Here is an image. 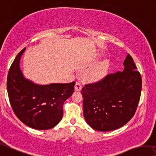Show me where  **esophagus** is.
Wrapping results in <instances>:
<instances>
[{
  "label": "esophagus",
  "instance_id": "34e87169",
  "mask_svg": "<svg viewBox=\"0 0 156 156\" xmlns=\"http://www.w3.org/2000/svg\"><path fill=\"white\" fill-rule=\"evenodd\" d=\"M74 88H75L76 91H80L81 89H82V85H81V84L79 82H76Z\"/></svg>",
  "mask_w": 156,
  "mask_h": 156
}]
</instances>
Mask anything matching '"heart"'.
<instances>
[{
  "mask_svg": "<svg viewBox=\"0 0 156 156\" xmlns=\"http://www.w3.org/2000/svg\"><path fill=\"white\" fill-rule=\"evenodd\" d=\"M98 58H100V56H98ZM109 62L107 60L98 62L85 71V77L90 82H97L106 76L109 70Z\"/></svg>",
  "mask_w": 156,
  "mask_h": 156,
  "instance_id": "1",
  "label": "heart"
}]
</instances>
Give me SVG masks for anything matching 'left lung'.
<instances>
[{
  "instance_id": "left-lung-1",
  "label": "left lung",
  "mask_w": 156,
  "mask_h": 156,
  "mask_svg": "<svg viewBox=\"0 0 156 156\" xmlns=\"http://www.w3.org/2000/svg\"><path fill=\"white\" fill-rule=\"evenodd\" d=\"M123 66V71L109 74L82 89L84 118L93 129L116 130L135 115L140 98L142 78L129 54Z\"/></svg>"
}]
</instances>
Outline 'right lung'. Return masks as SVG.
Returning <instances> with one entry per match:
<instances>
[{
    "mask_svg": "<svg viewBox=\"0 0 156 156\" xmlns=\"http://www.w3.org/2000/svg\"><path fill=\"white\" fill-rule=\"evenodd\" d=\"M25 51L16 55L7 75L9 102L24 124L37 130L51 129L62 118L64 103L72 95L76 83L39 85L25 78L20 69Z\"/></svg>",
    "mask_w": 156,
    "mask_h": 156,
    "instance_id": "1",
    "label": "right lung"
}]
</instances>
